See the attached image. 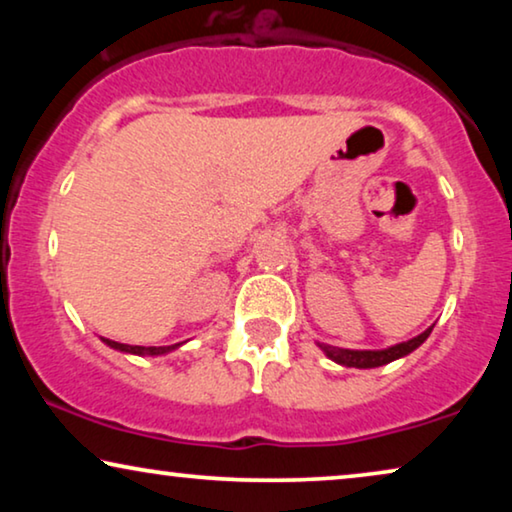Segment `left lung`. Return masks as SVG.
<instances>
[{
  "label": "left lung",
  "mask_w": 512,
  "mask_h": 512,
  "mask_svg": "<svg viewBox=\"0 0 512 512\" xmlns=\"http://www.w3.org/2000/svg\"><path fill=\"white\" fill-rule=\"evenodd\" d=\"M431 331H433V326L426 328L424 333H419L417 338H412L408 342H398V345L389 347V349H342V347L324 345V342H319V347H321V352L328 356V359L340 363V366L377 368V366H387V363L401 359V356H408L410 352H415V349L422 345L426 338H429Z\"/></svg>",
  "instance_id": "obj_1"
}]
</instances>
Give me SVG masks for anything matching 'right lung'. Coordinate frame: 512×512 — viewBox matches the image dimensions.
<instances>
[{
    "label": "right lung",
    "mask_w": 512,
    "mask_h": 512,
    "mask_svg": "<svg viewBox=\"0 0 512 512\" xmlns=\"http://www.w3.org/2000/svg\"><path fill=\"white\" fill-rule=\"evenodd\" d=\"M104 345H109L111 349H118V352H125V354H137V356H160V354H167L172 352V349H177L179 345H167V347H139V345H123V342H116V340H109V338H102Z\"/></svg>",
    "instance_id": "obj_1"
}]
</instances>
